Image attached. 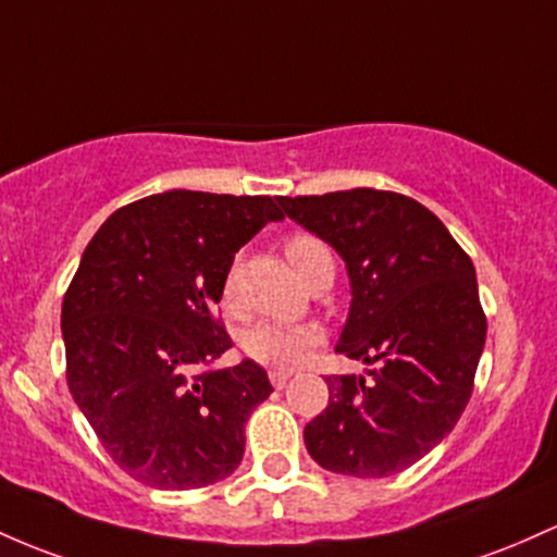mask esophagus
<instances>
[{
	"label": "esophagus",
	"instance_id": "1",
	"mask_svg": "<svg viewBox=\"0 0 557 557\" xmlns=\"http://www.w3.org/2000/svg\"><path fill=\"white\" fill-rule=\"evenodd\" d=\"M290 375H293V372H288V370H272V372H269V381H272L274 388H283L285 383L290 381Z\"/></svg>",
	"mask_w": 557,
	"mask_h": 557
}]
</instances>
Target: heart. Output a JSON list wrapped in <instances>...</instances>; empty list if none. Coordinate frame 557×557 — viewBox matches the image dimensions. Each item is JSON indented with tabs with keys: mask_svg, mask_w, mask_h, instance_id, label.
<instances>
[{
	"mask_svg": "<svg viewBox=\"0 0 557 557\" xmlns=\"http://www.w3.org/2000/svg\"><path fill=\"white\" fill-rule=\"evenodd\" d=\"M285 256L298 272L304 283L317 285L320 280L333 277L335 264L333 253L325 243L309 232H296L285 240ZM222 304L235 309V269L224 274ZM320 344V330L309 325H274V322H259L240 335V348L250 362H259L264 368H298L309 359L314 346Z\"/></svg>",
	"mask_w": 557,
	"mask_h": 557,
	"instance_id": "obj_1",
	"label": "heart"
}]
</instances>
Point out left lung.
<instances>
[{
	"mask_svg": "<svg viewBox=\"0 0 557 557\" xmlns=\"http://www.w3.org/2000/svg\"><path fill=\"white\" fill-rule=\"evenodd\" d=\"M344 256L351 309L335 351L370 377L327 375L330 399L304 428L325 470L383 479L425 457L457 425L486 341L473 261L423 203L388 189L280 200Z\"/></svg>",
	"mask_w": 557,
	"mask_h": 557,
	"instance_id": "obj_1",
	"label": "left lung"
}]
</instances>
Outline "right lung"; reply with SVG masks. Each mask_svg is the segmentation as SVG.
Here are the masks:
<instances>
[{
    "mask_svg": "<svg viewBox=\"0 0 557 557\" xmlns=\"http://www.w3.org/2000/svg\"><path fill=\"white\" fill-rule=\"evenodd\" d=\"M283 198L169 189L95 232L63 298L65 377L113 462L158 488L216 484L240 466L246 420L272 394L232 346L216 304L250 237Z\"/></svg>",
    "mask_w": 557,
    "mask_h": 557,
    "instance_id": "add662e5",
    "label": "right lung"
}]
</instances>
